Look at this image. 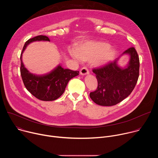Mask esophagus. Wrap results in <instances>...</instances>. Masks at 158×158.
Masks as SVG:
<instances>
[{"label":"esophagus","mask_w":158,"mask_h":158,"mask_svg":"<svg viewBox=\"0 0 158 158\" xmlns=\"http://www.w3.org/2000/svg\"><path fill=\"white\" fill-rule=\"evenodd\" d=\"M80 74L82 76H85V75H88L89 74V72L87 67H82V68L80 70Z\"/></svg>","instance_id":"34e87169"}]
</instances>
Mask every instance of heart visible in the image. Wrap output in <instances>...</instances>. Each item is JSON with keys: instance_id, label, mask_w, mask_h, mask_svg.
<instances>
[{"instance_id": "heart-1", "label": "heart", "mask_w": 158, "mask_h": 158, "mask_svg": "<svg viewBox=\"0 0 158 158\" xmlns=\"http://www.w3.org/2000/svg\"><path fill=\"white\" fill-rule=\"evenodd\" d=\"M70 55L76 60L93 61L98 66H106L113 61L117 51L110 48V45L105 42L87 41L69 49Z\"/></svg>"}]
</instances>
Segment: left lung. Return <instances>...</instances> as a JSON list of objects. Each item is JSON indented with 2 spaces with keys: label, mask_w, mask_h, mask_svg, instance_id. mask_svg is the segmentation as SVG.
Listing matches in <instances>:
<instances>
[{
  "label": "left lung",
  "mask_w": 158,
  "mask_h": 158,
  "mask_svg": "<svg viewBox=\"0 0 158 158\" xmlns=\"http://www.w3.org/2000/svg\"><path fill=\"white\" fill-rule=\"evenodd\" d=\"M123 55L130 57L127 65L124 68L119 65L118 57L102 68L93 69L98 86L89 96L96 104L103 106L116 105L133 91L139 77V56L134 48L125 51L121 56Z\"/></svg>",
  "instance_id": "left-lung-1"
}]
</instances>
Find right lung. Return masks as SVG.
Segmentation results:
<instances>
[{
  "instance_id": "right-lung-1",
  "label": "right lung",
  "mask_w": 158,
  "mask_h": 158,
  "mask_svg": "<svg viewBox=\"0 0 158 158\" xmlns=\"http://www.w3.org/2000/svg\"><path fill=\"white\" fill-rule=\"evenodd\" d=\"M35 41H50L45 35H38L29 39L24 44L20 55V74L25 87L34 97L44 101H52L64 93L69 81L79 75V71L64 69L59 65L51 72L37 74L28 71L22 62V54L29 44Z\"/></svg>"
}]
</instances>
